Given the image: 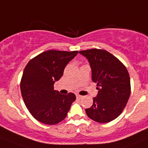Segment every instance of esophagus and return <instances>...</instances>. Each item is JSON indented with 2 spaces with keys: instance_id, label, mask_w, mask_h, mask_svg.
Here are the masks:
<instances>
[{
  "instance_id": "1",
  "label": "esophagus",
  "mask_w": 148,
  "mask_h": 148,
  "mask_svg": "<svg viewBox=\"0 0 148 148\" xmlns=\"http://www.w3.org/2000/svg\"><path fill=\"white\" fill-rule=\"evenodd\" d=\"M76 96H77V99H79V100L82 98V96L79 95H76Z\"/></svg>"
}]
</instances>
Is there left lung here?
<instances>
[{"label": "left lung", "mask_w": 148, "mask_h": 148, "mask_svg": "<svg viewBox=\"0 0 148 148\" xmlns=\"http://www.w3.org/2000/svg\"><path fill=\"white\" fill-rule=\"evenodd\" d=\"M90 63L92 80L98 92L93 104L85 111L87 116L98 123L116 119L125 108L131 92L130 74L124 64L105 50L79 51Z\"/></svg>", "instance_id": "8db88e82"}]
</instances>
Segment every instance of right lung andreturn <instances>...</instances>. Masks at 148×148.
Masks as SVG:
<instances>
[{
	"label": "right lung",
	"mask_w": 148,
	"mask_h": 148,
	"mask_svg": "<svg viewBox=\"0 0 148 148\" xmlns=\"http://www.w3.org/2000/svg\"><path fill=\"white\" fill-rule=\"evenodd\" d=\"M77 53V51L51 50L34 57L26 66L20 84L21 95L30 114L40 122L53 125L66 117L76 96L72 92L60 94L54 90L53 84Z\"/></svg>",
	"instance_id": "add662e5"
}]
</instances>
